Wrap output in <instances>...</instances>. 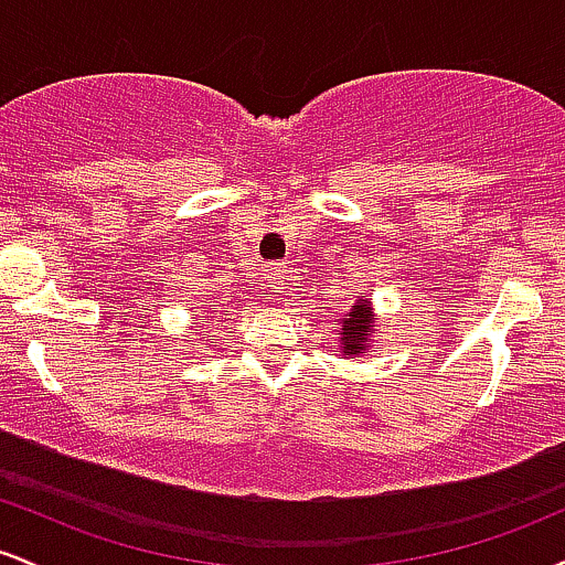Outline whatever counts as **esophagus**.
I'll list each match as a JSON object with an SVG mask.
<instances>
[{
    "mask_svg": "<svg viewBox=\"0 0 565 565\" xmlns=\"http://www.w3.org/2000/svg\"><path fill=\"white\" fill-rule=\"evenodd\" d=\"M265 278H268V287L274 291L287 289V281H289L287 263H270L268 270H265Z\"/></svg>",
    "mask_w": 565,
    "mask_h": 565,
    "instance_id": "obj_1",
    "label": "esophagus"
}]
</instances>
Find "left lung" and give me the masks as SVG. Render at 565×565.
I'll return each mask as SVG.
<instances>
[{"label": "left lung", "instance_id": "8db88e82", "mask_svg": "<svg viewBox=\"0 0 565 565\" xmlns=\"http://www.w3.org/2000/svg\"><path fill=\"white\" fill-rule=\"evenodd\" d=\"M337 332H340V348L337 353H342L345 359H355V355L372 350V337L377 329H374V308L366 297L355 300L350 305L345 316L337 319Z\"/></svg>", "mask_w": 565, "mask_h": 565}]
</instances>
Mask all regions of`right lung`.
<instances>
[{"mask_svg":"<svg viewBox=\"0 0 565 565\" xmlns=\"http://www.w3.org/2000/svg\"><path fill=\"white\" fill-rule=\"evenodd\" d=\"M223 316H228V310H223ZM204 319H206V323H210L212 319H215V313H210V316H201L199 321H204Z\"/></svg>","mask_w":565,"mask_h":565,"instance_id":"1","label":"right lung"}]
</instances>
